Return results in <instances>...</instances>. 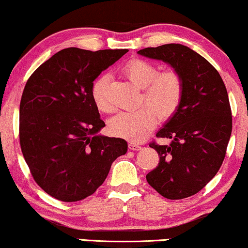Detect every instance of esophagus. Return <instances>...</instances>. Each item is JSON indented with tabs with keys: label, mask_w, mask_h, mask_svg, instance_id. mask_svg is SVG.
Returning <instances> with one entry per match:
<instances>
[{
	"label": "esophagus",
	"mask_w": 248,
	"mask_h": 248,
	"mask_svg": "<svg viewBox=\"0 0 248 248\" xmlns=\"http://www.w3.org/2000/svg\"><path fill=\"white\" fill-rule=\"evenodd\" d=\"M129 149L130 150H140L141 149V146H139L138 143H135V142H129Z\"/></svg>",
	"instance_id": "esophagus-1"
}]
</instances>
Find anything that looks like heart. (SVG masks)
<instances>
[{
	"label": "heart",
	"mask_w": 248,
	"mask_h": 248,
	"mask_svg": "<svg viewBox=\"0 0 248 248\" xmlns=\"http://www.w3.org/2000/svg\"><path fill=\"white\" fill-rule=\"evenodd\" d=\"M124 77L142 89V102L148 106L134 110L121 111L109 120L110 134L131 141H142L156 125L157 116L162 120L169 119L178 110L184 95V81L176 70L158 69L150 62L135 59L123 68ZM109 75L103 73L93 81L91 97L94 106L101 112L108 113L112 105L107 97Z\"/></svg>",
	"instance_id": "obj_1"
}]
</instances>
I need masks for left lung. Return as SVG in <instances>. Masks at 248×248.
<instances>
[{
	"label": "left lung",
	"mask_w": 248,
	"mask_h": 248,
	"mask_svg": "<svg viewBox=\"0 0 248 248\" xmlns=\"http://www.w3.org/2000/svg\"><path fill=\"white\" fill-rule=\"evenodd\" d=\"M138 54L170 64L184 81L178 110L156 135L171 139L170 145H149L160 159L147 182L165 198L190 197L215 177L226 155L232 135L226 87L205 58L183 44L146 47Z\"/></svg>",
	"instance_id": "8db88e82"
}]
</instances>
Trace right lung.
Returning <instances> with one entry per match:
<instances>
[{"label":"right lung","instance_id":"1","mask_svg":"<svg viewBox=\"0 0 248 248\" xmlns=\"http://www.w3.org/2000/svg\"><path fill=\"white\" fill-rule=\"evenodd\" d=\"M128 50L68 47L39 66L20 102V145L35 183L61 202L98 189L127 141L98 132L105 127L91 97L98 76Z\"/></svg>","mask_w":248,"mask_h":248}]
</instances>
